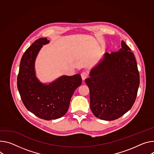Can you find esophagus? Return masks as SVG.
Here are the masks:
<instances>
[{
  "label": "esophagus",
  "mask_w": 154,
  "mask_h": 154,
  "mask_svg": "<svg viewBox=\"0 0 154 154\" xmlns=\"http://www.w3.org/2000/svg\"><path fill=\"white\" fill-rule=\"evenodd\" d=\"M81 77H82V80H85V79L88 78V73L86 71H83L82 72L81 74Z\"/></svg>",
  "instance_id": "obj_1"
}]
</instances>
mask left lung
Segmentation results:
<instances>
[{
	"label": "left lung",
	"instance_id": "obj_1",
	"mask_svg": "<svg viewBox=\"0 0 154 154\" xmlns=\"http://www.w3.org/2000/svg\"><path fill=\"white\" fill-rule=\"evenodd\" d=\"M121 46L118 51L106 53L85 79L92 112L104 120H116L127 112L137 93L139 73L134 55L123 41Z\"/></svg>",
	"mask_w": 154,
	"mask_h": 154
}]
</instances>
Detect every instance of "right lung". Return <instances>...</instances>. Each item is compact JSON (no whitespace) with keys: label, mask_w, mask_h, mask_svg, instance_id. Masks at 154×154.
Masks as SVG:
<instances>
[{"label":"right lung","mask_w":154,"mask_h":154,"mask_svg":"<svg viewBox=\"0 0 154 154\" xmlns=\"http://www.w3.org/2000/svg\"><path fill=\"white\" fill-rule=\"evenodd\" d=\"M47 38L34 42L23 54L17 77V87L26 109L37 117L46 120L63 117L68 110L75 89L81 85L80 74L62 76L49 85L41 83L35 77L34 62Z\"/></svg>","instance_id":"1"}]
</instances>
